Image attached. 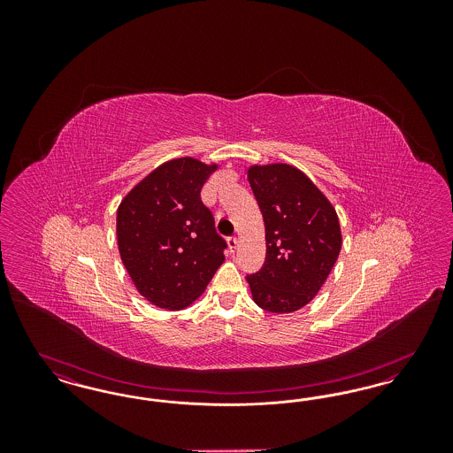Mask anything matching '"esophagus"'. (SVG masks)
<instances>
[{
  "label": "esophagus",
  "instance_id": "34e87169",
  "mask_svg": "<svg viewBox=\"0 0 453 453\" xmlns=\"http://www.w3.org/2000/svg\"><path fill=\"white\" fill-rule=\"evenodd\" d=\"M227 246H229V251H231V253H234L237 250V246H239L237 237H229V239H227Z\"/></svg>",
  "mask_w": 453,
  "mask_h": 453
}]
</instances>
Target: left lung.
Here are the masks:
<instances>
[{
  "label": "left lung",
  "instance_id": "obj_1",
  "mask_svg": "<svg viewBox=\"0 0 453 453\" xmlns=\"http://www.w3.org/2000/svg\"><path fill=\"white\" fill-rule=\"evenodd\" d=\"M248 181L266 241L263 268L246 277L253 301L268 312H296L318 296L340 257L343 237L336 209L292 165H253Z\"/></svg>",
  "mask_w": 453,
  "mask_h": 453
}]
</instances>
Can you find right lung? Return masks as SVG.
I'll return each instance as SVG.
<instances>
[{
    "instance_id": "1",
    "label": "right lung",
    "mask_w": 453,
    "mask_h": 453,
    "mask_svg": "<svg viewBox=\"0 0 453 453\" xmlns=\"http://www.w3.org/2000/svg\"><path fill=\"white\" fill-rule=\"evenodd\" d=\"M219 168L174 157L144 176L117 209V244L137 292L152 305L180 311L194 303L224 263L226 242L200 190Z\"/></svg>"
}]
</instances>
